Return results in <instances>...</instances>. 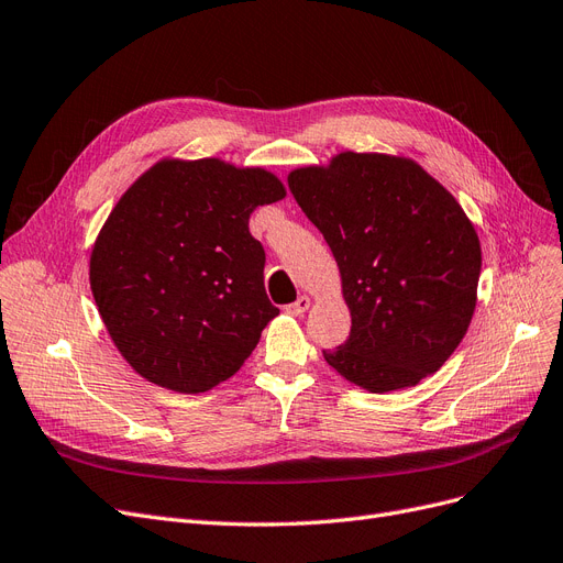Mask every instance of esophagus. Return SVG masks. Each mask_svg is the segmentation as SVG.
<instances>
[{
	"instance_id": "esophagus-1",
	"label": "esophagus",
	"mask_w": 563,
	"mask_h": 563,
	"mask_svg": "<svg viewBox=\"0 0 563 563\" xmlns=\"http://www.w3.org/2000/svg\"><path fill=\"white\" fill-rule=\"evenodd\" d=\"M308 308H310V299L308 297H299L295 303L285 306V313H289V316H303Z\"/></svg>"
}]
</instances>
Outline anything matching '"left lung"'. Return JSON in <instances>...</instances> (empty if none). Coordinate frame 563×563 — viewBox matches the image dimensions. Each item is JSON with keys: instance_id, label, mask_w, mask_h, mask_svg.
Returning <instances> with one entry per match:
<instances>
[{"instance_id": "left-lung-1", "label": "left lung", "mask_w": 563, "mask_h": 563, "mask_svg": "<svg viewBox=\"0 0 563 563\" xmlns=\"http://www.w3.org/2000/svg\"><path fill=\"white\" fill-rule=\"evenodd\" d=\"M287 183L334 253L352 318L327 364L373 394L439 371L466 336L481 278L464 208L418 162L383 153L345 151Z\"/></svg>"}]
</instances>
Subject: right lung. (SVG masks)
<instances>
[{
    "label": "right lung",
    "instance_id": "obj_1",
    "mask_svg": "<svg viewBox=\"0 0 563 563\" xmlns=\"http://www.w3.org/2000/svg\"><path fill=\"white\" fill-rule=\"evenodd\" d=\"M285 197L262 166L166 157L103 222L90 287L120 355L148 383L199 394L232 378L280 310L247 220Z\"/></svg>",
    "mask_w": 563,
    "mask_h": 563
}]
</instances>
